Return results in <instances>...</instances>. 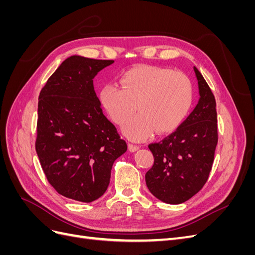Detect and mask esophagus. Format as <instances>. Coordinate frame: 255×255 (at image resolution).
<instances>
[{
	"mask_svg": "<svg viewBox=\"0 0 255 255\" xmlns=\"http://www.w3.org/2000/svg\"><path fill=\"white\" fill-rule=\"evenodd\" d=\"M138 149H139V146H138V145L133 144V143H128V150H129V152H135Z\"/></svg>",
	"mask_w": 255,
	"mask_h": 255,
	"instance_id": "obj_1",
	"label": "esophagus"
}]
</instances>
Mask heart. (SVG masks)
<instances>
[{"instance_id": "obj_1", "label": "heart", "mask_w": 255, "mask_h": 255, "mask_svg": "<svg viewBox=\"0 0 255 255\" xmlns=\"http://www.w3.org/2000/svg\"><path fill=\"white\" fill-rule=\"evenodd\" d=\"M120 86L107 84L100 90L103 109L116 125H123L137 110L134 118L123 127L129 139L143 140L156 130L172 132L186 118L194 86L186 74L170 68L142 65L121 75Z\"/></svg>"}]
</instances>
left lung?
I'll use <instances>...</instances> for the list:
<instances>
[{
	"label": "left lung",
	"instance_id": "left-lung-1",
	"mask_svg": "<svg viewBox=\"0 0 255 255\" xmlns=\"http://www.w3.org/2000/svg\"><path fill=\"white\" fill-rule=\"evenodd\" d=\"M200 99L173 133L149 144L154 164L145 173L151 194L160 201L180 204L201 190L212 170L218 142L217 112L213 92L194 67Z\"/></svg>",
	"mask_w": 255,
	"mask_h": 255
}]
</instances>
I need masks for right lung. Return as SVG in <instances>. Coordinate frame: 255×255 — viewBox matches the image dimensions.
Here are the masks:
<instances>
[{"label": "right lung", "instance_id": "obj_1", "mask_svg": "<svg viewBox=\"0 0 255 255\" xmlns=\"http://www.w3.org/2000/svg\"><path fill=\"white\" fill-rule=\"evenodd\" d=\"M114 60L68 57L41 89L36 152L59 195L92 202L109 187L114 161L128 149L107 119L94 79Z\"/></svg>", "mask_w": 255, "mask_h": 255}]
</instances>
